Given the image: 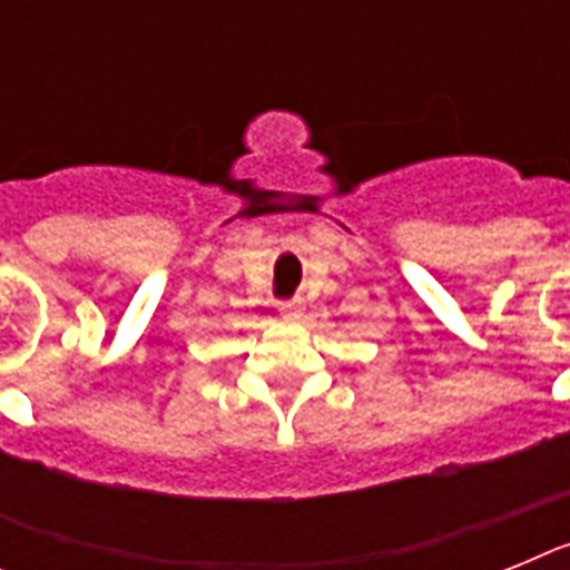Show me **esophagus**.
<instances>
[{
    "label": "esophagus",
    "instance_id": "34e87169",
    "mask_svg": "<svg viewBox=\"0 0 570 570\" xmlns=\"http://www.w3.org/2000/svg\"><path fill=\"white\" fill-rule=\"evenodd\" d=\"M279 316L285 322H296L302 316V299H288L279 302Z\"/></svg>",
    "mask_w": 570,
    "mask_h": 570
}]
</instances>
